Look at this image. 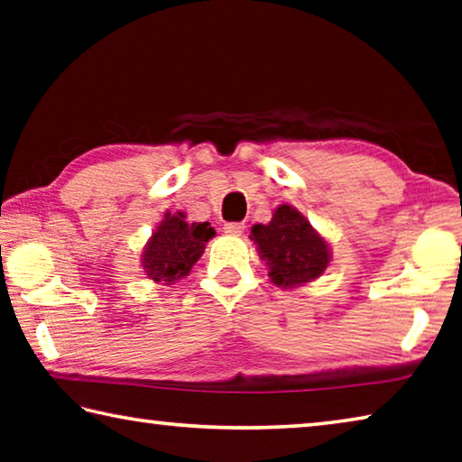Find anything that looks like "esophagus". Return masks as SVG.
Masks as SVG:
<instances>
[{"label": "esophagus", "instance_id": "34e87169", "mask_svg": "<svg viewBox=\"0 0 462 462\" xmlns=\"http://www.w3.org/2000/svg\"><path fill=\"white\" fill-rule=\"evenodd\" d=\"M224 232H228V234H242L245 232V222H226L224 224Z\"/></svg>", "mask_w": 462, "mask_h": 462}]
</instances>
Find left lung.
Masks as SVG:
<instances>
[{"label": "left lung", "mask_w": 462, "mask_h": 462, "mask_svg": "<svg viewBox=\"0 0 462 462\" xmlns=\"http://www.w3.org/2000/svg\"><path fill=\"white\" fill-rule=\"evenodd\" d=\"M261 259L269 264L271 281L279 287L308 283L326 271L330 250L324 238L291 206H279L273 220L253 228Z\"/></svg>", "instance_id": "left-lung-1"}]
</instances>
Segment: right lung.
<instances>
[{"label":"right lung","instance_id":"right-lung-1","mask_svg":"<svg viewBox=\"0 0 462 462\" xmlns=\"http://www.w3.org/2000/svg\"><path fill=\"white\" fill-rule=\"evenodd\" d=\"M214 234L216 230L209 222L187 224L181 212L175 216L167 214L144 248L143 267L146 277L156 283L161 281L171 283V281L185 277L198 263L206 242Z\"/></svg>","mask_w":462,"mask_h":462}]
</instances>
